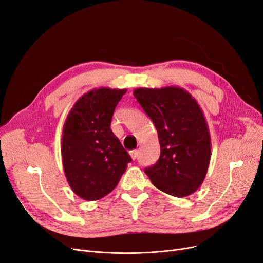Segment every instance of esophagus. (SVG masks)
<instances>
[{"label":"esophagus","mask_w":263,"mask_h":263,"mask_svg":"<svg viewBox=\"0 0 263 263\" xmlns=\"http://www.w3.org/2000/svg\"><path fill=\"white\" fill-rule=\"evenodd\" d=\"M129 154H130L132 159H133L134 161L138 157V151H137V150H133V151H130V152H129Z\"/></svg>","instance_id":"obj_1"}]
</instances>
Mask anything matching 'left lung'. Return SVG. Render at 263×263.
I'll use <instances>...</instances> for the list:
<instances>
[{"label":"left lung","instance_id":"8db88e82","mask_svg":"<svg viewBox=\"0 0 263 263\" xmlns=\"http://www.w3.org/2000/svg\"><path fill=\"white\" fill-rule=\"evenodd\" d=\"M134 96L152 120L161 146L159 161L144 173L167 194L191 195L203 183L212 155L211 135L197 101L176 86L136 88Z\"/></svg>","mask_w":263,"mask_h":263}]
</instances>
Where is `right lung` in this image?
I'll use <instances>...</instances> for the list:
<instances>
[{
  "instance_id": "right-lung-1",
  "label": "right lung",
  "mask_w": 263,
  "mask_h": 263,
  "mask_svg": "<svg viewBox=\"0 0 263 263\" xmlns=\"http://www.w3.org/2000/svg\"><path fill=\"white\" fill-rule=\"evenodd\" d=\"M127 89H92L74 103L62 129L61 156L72 191L97 201L118 185L132 157L110 128Z\"/></svg>"
}]
</instances>
